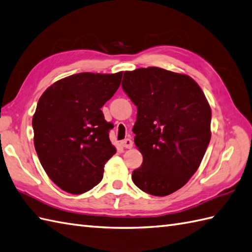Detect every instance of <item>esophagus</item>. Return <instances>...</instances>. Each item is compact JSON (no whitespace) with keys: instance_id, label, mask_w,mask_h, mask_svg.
I'll use <instances>...</instances> for the list:
<instances>
[{"instance_id":"esophagus-1","label":"esophagus","mask_w":252,"mask_h":252,"mask_svg":"<svg viewBox=\"0 0 252 252\" xmlns=\"http://www.w3.org/2000/svg\"><path fill=\"white\" fill-rule=\"evenodd\" d=\"M121 145H122L123 148H125V149H131L133 143H132V141L130 140V139H125V140L121 141Z\"/></svg>"}]
</instances>
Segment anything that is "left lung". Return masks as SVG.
I'll return each instance as SVG.
<instances>
[{"label": "left lung", "instance_id": "8db88e82", "mask_svg": "<svg viewBox=\"0 0 252 252\" xmlns=\"http://www.w3.org/2000/svg\"><path fill=\"white\" fill-rule=\"evenodd\" d=\"M122 87L137 105L132 131L142 154L131 179L143 192L166 196L186 184L211 138V109L191 76L158 66L125 71Z\"/></svg>", "mask_w": 252, "mask_h": 252}]
</instances>
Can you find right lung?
Masks as SVG:
<instances>
[{
    "label": "right lung",
    "instance_id": "right-lung-1",
    "mask_svg": "<svg viewBox=\"0 0 252 252\" xmlns=\"http://www.w3.org/2000/svg\"><path fill=\"white\" fill-rule=\"evenodd\" d=\"M123 72H84L50 85L32 119L34 148L56 186L83 194L102 180L105 163L116 153L109 139L113 125L101 108L121 85Z\"/></svg>",
    "mask_w": 252,
    "mask_h": 252
}]
</instances>
